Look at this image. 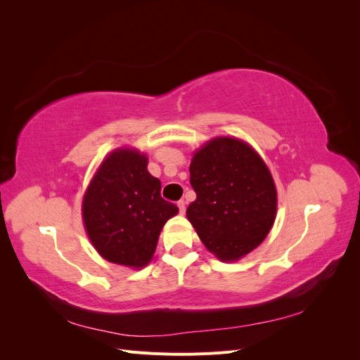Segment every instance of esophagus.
Returning a JSON list of instances; mask_svg holds the SVG:
<instances>
[{"label": "esophagus", "instance_id": "obj_1", "mask_svg": "<svg viewBox=\"0 0 360 360\" xmlns=\"http://www.w3.org/2000/svg\"><path fill=\"white\" fill-rule=\"evenodd\" d=\"M177 205H179V210H180V213H181V214H184V212H186V202H184L183 200H180V201L177 202Z\"/></svg>", "mask_w": 360, "mask_h": 360}]
</instances>
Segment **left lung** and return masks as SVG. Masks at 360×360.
<instances>
[{
  "instance_id": "obj_1",
  "label": "left lung",
  "mask_w": 360,
  "mask_h": 360,
  "mask_svg": "<svg viewBox=\"0 0 360 360\" xmlns=\"http://www.w3.org/2000/svg\"><path fill=\"white\" fill-rule=\"evenodd\" d=\"M186 214L205 248L222 261L254 250L276 216V189L266 163L243 141L214 138L195 153Z\"/></svg>"
}]
</instances>
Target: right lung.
I'll use <instances>...</instances> for the list:
<instances>
[{
    "instance_id": "1",
    "label": "right lung",
    "mask_w": 360,
    "mask_h": 360,
    "mask_svg": "<svg viewBox=\"0 0 360 360\" xmlns=\"http://www.w3.org/2000/svg\"><path fill=\"white\" fill-rule=\"evenodd\" d=\"M179 207L160 195V180L136 150H115L97 169L82 202L93 246L105 259L143 267L153 257L162 226Z\"/></svg>"
}]
</instances>
